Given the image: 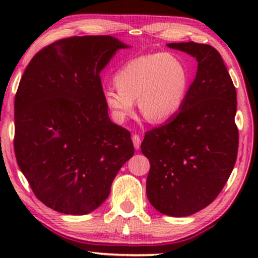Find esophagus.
Returning a JSON list of instances; mask_svg holds the SVG:
<instances>
[{
    "mask_svg": "<svg viewBox=\"0 0 258 258\" xmlns=\"http://www.w3.org/2000/svg\"><path fill=\"white\" fill-rule=\"evenodd\" d=\"M133 143L136 150L140 149L141 147V137L139 135H133Z\"/></svg>",
    "mask_w": 258,
    "mask_h": 258,
    "instance_id": "esophagus-1",
    "label": "esophagus"
}]
</instances>
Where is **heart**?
I'll list each match as a JSON object with an SVG mask.
<instances>
[{
    "mask_svg": "<svg viewBox=\"0 0 258 258\" xmlns=\"http://www.w3.org/2000/svg\"><path fill=\"white\" fill-rule=\"evenodd\" d=\"M116 88L103 91L112 118L123 123L134 112L135 101L151 123H163L181 110L190 86L188 67L178 56L157 52L129 59L115 73Z\"/></svg>",
    "mask_w": 258,
    "mask_h": 258,
    "instance_id": "b5f03b06",
    "label": "heart"
}]
</instances>
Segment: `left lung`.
Masks as SVG:
<instances>
[{"label":"left lung","instance_id":"left-lung-1","mask_svg":"<svg viewBox=\"0 0 258 258\" xmlns=\"http://www.w3.org/2000/svg\"><path fill=\"white\" fill-rule=\"evenodd\" d=\"M199 62L178 114L146 133L141 149L150 162L147 196L155 209L184 217L209 206L236 163V89L220 52L195 42L168 43Z\"/></svg>","mask_w":258,"mask_h":258}]
</instances>
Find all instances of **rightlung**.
Here are the masks:
<instances>
[{"instance_id":"1","label":"right lung","mask_w":258,"mask_h":258,"mask_svg":"<svg viewBox=\"0 0 258 258\" xmlns=\"http://www.w3.org/2000/svg\"><path fill=\"white\" fill-rule=\"evenodd\" d=\"M117 38L73 36L41 49L15 95L14 149L35 196L67 215L100 207L134 155L132 135L109 118L101 70Z\"/></svg>"}]
</instances>
